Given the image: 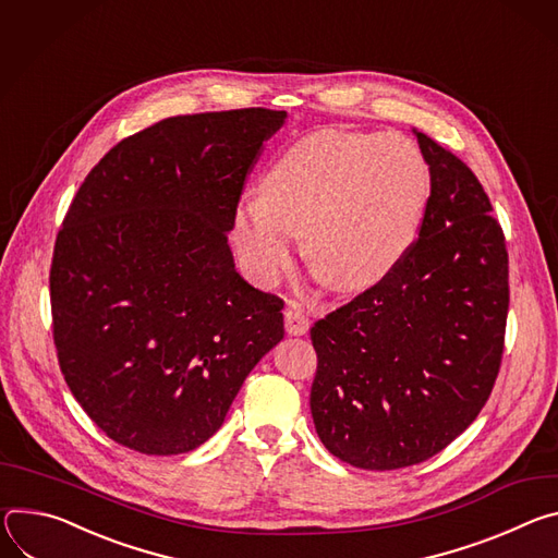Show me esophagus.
Listing matches in <instances>:
<instances>
[{
  "label": "esophagus",
  "instance_id": "1",
  "mask_svg": "<svg viewBox=\"0 0 558 558\" xmlns=\"http://www.w3.org/2000/svg\"><path fill=\"white\" fill-rule=\"evenodd\" d=\"M283 319H286V332L292 335V337L305 335L307 328H311V322H307V317L303 315V311L296 303H288Z\"/></svg>",
  "mask_w": 558,
  "mask_h": 558
}]
</instances>
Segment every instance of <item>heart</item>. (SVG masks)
<instances>
[{
	"label": "heart",
	"mask_w": 558,
	"mask_h": 558,
	"mask_svg": "<svg viewBox=\"0 0 558 558\" xmlns=\"http://www.w3.org/2000/svg\"><path fill=\"white\" fill-rule=\"evenodd\" d=\"M429 170L403 137L326 129L292 142L268 168L264 195L234 215V241L259 279L290 268L301 230L305 257L337 290L384 279L418 239Z\"/></svg>",
	"instance_id": "b5f03b06"
}]
</instances>
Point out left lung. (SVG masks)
Instances as JSON below:
<instances>
[{"label":"left lung","mask_w":558,"mask_h":558,"mask_svg":"<svg viewBox=\"0 0 558 558\" xmlns=\"http://www.w3.org/2000/svg\"><path fill=\"white\" fill-rule=\"evenodd\" d=\"M414 135L429 168L418 239L379 283L311 328L317 435L363 470L416 465L450 446L485 405L504 356V230L474 172Z\"/></svg>","instance_id":"left-lung-1"}]
</instances>
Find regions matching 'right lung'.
<instances>
[{
    "mask_svg": "<svg viewBox=\"0 0 558 558\" xmlns=\"http://www.w3.org/2000/svg\"><path fill=\"white\" fill-rule=\"evenodd\" d=\"M286 117H168L121 140L80 185L52 253V339L73 397L119 446L199 448L283 339V301L243 281L228 232Z\"/></svg>",
    "mask_w": 558,
    "mask_h": 558,
    "instance_id": "right-lung-1",
    "label": "right lung"
}]
</instances>
